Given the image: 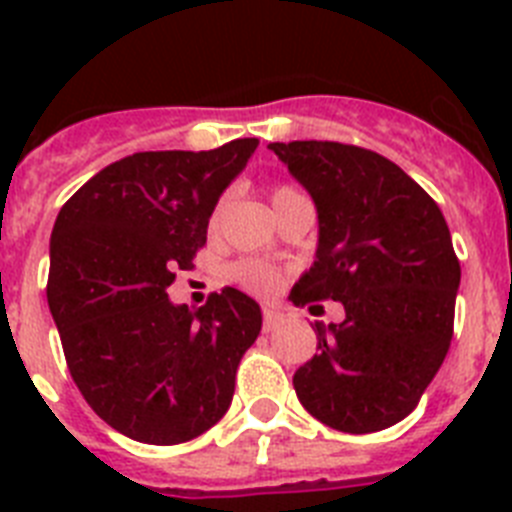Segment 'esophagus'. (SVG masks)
Instances as JSON below:
<instances>
[{
	"label": "esophagus",
	"mask_w": 512,
	"mask_h": 512,
	"mask_svg": "<svg viewBox=\"0 0 512 512\" xmlns=\"http://www.w3.org/2000/svg\"><path fill=\"white\" fill-rule=\"evenodd\" d=\"M284 315L279 310H274V307H264V330L269 333V330H277L279 325H282Z\"/></svg>",
	"instance_id": "esophagus-1"
}]
</instances>
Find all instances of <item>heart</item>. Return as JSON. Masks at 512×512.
<instances>
[{
	"instance_id": "obj_1",
	"label": "heart",
	"mask_w": 512,
	"mask_h": 512,
	"mask_svg": "<svg viewBox=\"0 0 512 512\" xmlns=\"http://www.w3.org/2000/svg\"><path fill=\"white\" fill-rule=\"evenodd\" d=\"M295 194L300 192H295L292 187H277L274 189V194H271V202L279 205V202L289 200V197H295ZM223 210H225V200L215 207V212H212V225L220 223ZM230 277H233V282L241 284L246 292H251V295H271V292H277L284 282L282 271H279L277 266L264 264V261H253V259L238 261V264L230 269Z\"/></svg>"
}]
</instances>
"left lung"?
Masks as SVG:
<instances>
[{
    "label": "left lung",
    "mask_w": 512,
    "mask_h": 512,
    "mask_svg": "<svg viewBox=\"0 0 512 512\" xmlns=\"http://www.w3.org/2000/svg\"><path fill=\"white\" fill-rule=\"evenodd\" d=\"M318 210V251L292 287L297 307L341 302L315 323L318 354L295 372L302 408L343 433L400 423L454 336L461 266L436 202L390 158L333 140L271 143Z\"/></svg>",
    "instance_id": "obj_1"
}]
</instances>
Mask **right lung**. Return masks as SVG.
<instances>
[{
  "mask_svg": "<svg viewBox=\"0 0 512 512\" xmlns=\"http://www.w3.org/2000/svg\"><path fill=\"white\" fill-rule=\"evenodd\" d=\"M256 146L133 153L58 212L48 307L66 364L94 413L133 441H192L228 413L238 364L261 333L259 302L225 287L189 310L166 289L205 246L220 194Z\"/></svg>",
  "mask_w": 512,
  "mask_h": 512,
  "instance_id": "1",
  "label": "right lung"
}]
</instances>
